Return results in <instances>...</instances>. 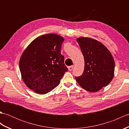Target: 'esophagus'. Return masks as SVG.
I'll list each match as a JSON object with an SVG mask.
<instances>
[{"label": "esophagus", "instance_id": "1", "mask_svg": "<svg viewBox=\"0 0 129 129\" xmlns=\"http://www.w3.org/2000/svg\"><path fill=\"white\" fill-rule=\"evenodd\" d=\"M73 68H74V65H72V66L68 67V70L69 71H72L73 69Z\"/></svg>", "mask_w": 129, "mask_h": 129}]
</instances>
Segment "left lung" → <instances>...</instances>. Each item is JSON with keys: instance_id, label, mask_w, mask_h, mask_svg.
Returning <instances> with one entry per match:
<instances>
[{"instance_id": "1", "label": "left lung", "mask_w": 129, "mask_h": 129, "mask_svg": "<svg viewBox=\"0 0 129 129\" xmlns=\"http://www.w3.org/2000/svg\"><path fill=\"white\" fill-rule=\"evenodd\" d=\"M84 57L82 75L75 77L81 87L89 92H96L110 83L114 75L115 61L108 48L91 38H78Z\"/></svg>"}]
</instances>
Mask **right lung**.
Returning <instances> with one entry per match:
<instances>
[{
  "instance_id": "1",
  "label": "right lung",
  "mask_w": 129,
  "mask_h": 129,
  "mask_svg": "<svg viewBox=\"0 0 129 129\" xmlns=\"http://www.w3.org/2000/svg\"><path fill=\"white\" fill-rule=\"evenodd\" d=\"M64 38L55 34L40 35L24 50L19 61L24 83L35 92L45 94L59 84L68 68L61 54Z\"/></svg>"
}]
</instances>
